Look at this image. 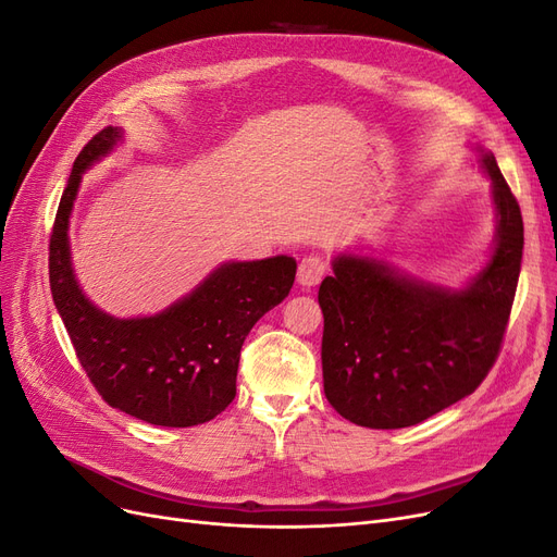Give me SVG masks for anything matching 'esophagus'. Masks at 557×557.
<instances>
[{
  "label": "esophagus",
  "mask_w": 557,
  "mask_h": 557,
  "mask_svg": "<svg viewBox=\"0 0 557 557\" xmlns=\"http://www.w3.org/2000/svg\"><path fill=\"white\" fill-rule=\"evenodd\" d=\"M325 274H327V260L320 256H307L299 262L297 281H299V285H305V288H311V285H318L320 281H323Z\"/></svg>",
  "instance_id": "34e87169"
}]
</instances>
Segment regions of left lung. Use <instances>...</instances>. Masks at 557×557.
<instances>
[{
    "label": "left lung",
    "mask_w": 557,
    "mask_h": 557,
    "mask_svg": "<svg viewBox=\"0 0 557 557\" xmlns=\"http://www.w3.org/2000/svg\"><path fill=\"white\" fill-rule=\"evenodd\" d=\"M497 244L491 262L465 290L397 276L356 256L334 260L320 283L325 315V397L362 428L397 430L423 423L476 391L507 334L522 260V215L495 156Z\"/></svg>",
    "instance_id": "left-lung-1"
}]
</instances>
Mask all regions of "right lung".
I'll return each mask as SVG.
<instances>
[{"instance_id":"right-lung-1","label":"right lung","mask_w":557,"mask_h":557,"mask_svg":"<svg viewBox=\"0 0 557 557\" xmlns=\"http://www.w3.org/2000/svg\"><path fill=\"white\" fill-rule=\"evenodd\" d=\"M117 139L121 129L104 127L74 162L50 232V293L81 367L109 407L162 428L209 423L237 395L244 339L288 297L297 262L276 256L223 264L193 295L150 318L121 320L95 309L74 278L66 227L81 174Z\"/></svg>"}]
</instances>
